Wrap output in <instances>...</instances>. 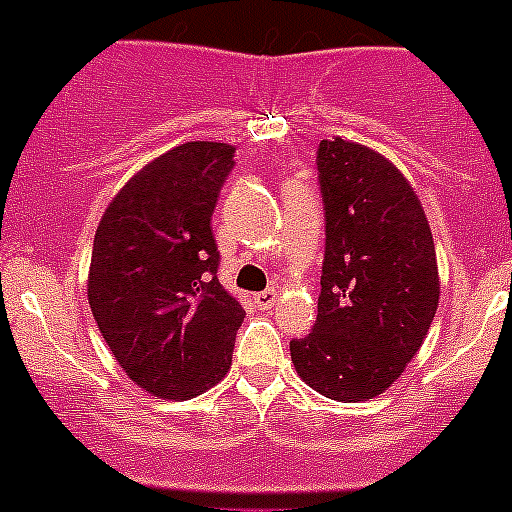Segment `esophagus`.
Returning a JSON list of instances; mask_svg holds the SVG:
<instances>
[{
	"mask_svg": "<svg viewBox=\"0 0 512 512\" xmlns=\"http://www.w3.org/2000/svg\"><path fill=\"white\" fill-rule=\"evenodd\" d=\"M253 299H256L259 309H271L276 304V299H279V292L276 289H266V292H259Z\"/></svg>",
	"mask_w": 512,
	"mask_h": 512,
	"instance_id": "1",
	"label": "esophagus"
}]
</instances>
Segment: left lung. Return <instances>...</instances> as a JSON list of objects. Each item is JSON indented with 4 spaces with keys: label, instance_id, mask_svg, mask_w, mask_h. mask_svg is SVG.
<instances>
[{
    "label": "left lung",
    "instance_id": "left-lung-1",
    "mask_svg": "<svg viewBox=\"0 0 512 512\" xmlns=\"http://www.w3.org/2000/svg\"><path fill=\"white\" fill-rule=\"evenodd\" d=\"M325 264L317 322L289 342L299 378L332 401L386 391L419 353L439 304L429 220L414 187L383 154L322 139Z\"/></svg>",
    "mask_w": 512,
    "mask_h": 512
}]
</instances>
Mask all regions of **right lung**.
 <instances>
[{"instance_id": "right-lung-1", "label": "right lung", "mask_w": 512, "mask_h": 512, "mask_svg": "<svg viewBox=\"0 0 512 512\" xmlns=\"http://www.w3.org/2000/svg\"><path fill=\"white\" fill-rule=\"evenodd\" d=\"M236 147L187 142L142 167L96 228L88 304L131 381L192 398L231 368L243 307L218 281L213 218Z\"/></svg>"}]
</instances>
